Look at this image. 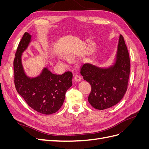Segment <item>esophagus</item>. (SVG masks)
Masks as SVG:
<instances>
[{
  "instance_id": "1",
  "label": "esophagus",
  "mask_w": 149,
  "mask_h": 149,
  "mask_svg": "<svg viewBox=\"0 0 149 149\" xmlns=\"http://www.w3.org/2000/svg\"><path fill=\"white\" fill-rule=\"evenodd\" d=\"M74 81H80L82 79V78L79 75H75L74 76Z\"/></svg>"
}]
</instances>
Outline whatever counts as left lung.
Segmentation results:
<instances>
[{
    "label": "left lung",
    "mask_w": 149,
    "mask_h": 149,
    "mask_svg": "<svg viewBox=\"0 0 149 149\" xmlns=\"http://www.w3.org/2000/svg\"><path fill=\"white\" fill-rule=\"evenodd\" d=\"M130 71L129 52L120 35L112 65L100 67L86 63L81 68V74L91 86L88 97L90 104L96 109L104 110L119 102L127 91Z\"/></svg>",
    "instance_id": "8db88e82"
}]
</instances>
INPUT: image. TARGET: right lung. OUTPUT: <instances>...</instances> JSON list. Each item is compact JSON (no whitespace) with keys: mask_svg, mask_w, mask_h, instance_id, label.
Masks as SVG:
<instances>
[{"mask_svg":"<svg viewBox=\"0 0 149 149\" xmlns=\"http://www.w3.org/2000/svg\"><path fill=\"white\" fill-rule=\"evenodd\" d=\"M31 36L25 32L18 46L13 61L14 82L17 91L27 104L43 114H52L60 109L65 94L71 86L73 74L52 73L44 67L37 76L31 77L25 73L22 65V55L31 42Z\"/></svg>","mask_w":149,"mask_h":149,"instance_id":"obj_1","label":"right lung"}]
</instances>
